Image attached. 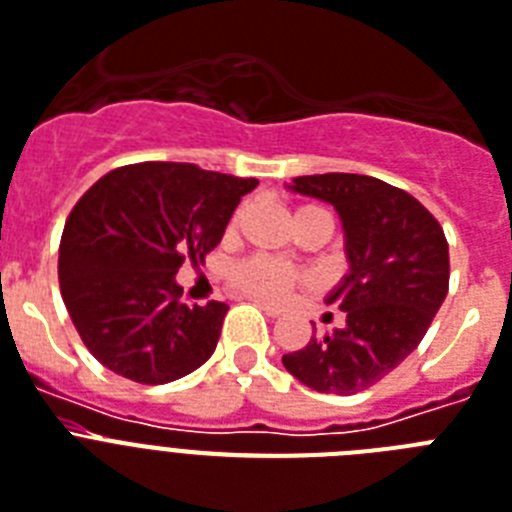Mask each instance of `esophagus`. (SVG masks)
<instances>
[{"label":"esophagus","instance_id":"obj_1","mask_svg":"<svg viewBox=\"0 0 512 512\" xmlns=\"http://www.w3.org/2000/svg\"><path fill=\"white\" fill-rule=\"evenodd\" d=\"M255 305L260 307V310H263V313L268 315V318H278V315L284 313L281 307H278V305H270V302H263V299H255Z\"/></svg>","mask_w":512,"mask_h":512}]
</instances>
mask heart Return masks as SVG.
<instances>
[{"label": "heart", "instance_id": "obj_1", "mask_svg": "<svg viewBox=\"0 0 512 512\" xmlns=\"http://www.w3.org/2000/svg\"><path fill=\"white\" fill-rule=\"evenodd\" d=\"M313 210H321V207H302L297 213H313ZM236 223H239V215L234 218V226ZM228 278H231V286L239 294L268 299V302H281V299L289 297L305 281V273H299L292 265L278 263L273 257L257 255L236 263L231 273H228Z\"/></svg>", "mask_w": 512, "mask_h": 512}]
</instances>
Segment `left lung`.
Here are the masks:
<instances>
[{"mask_svg":"<svg viewBox=\"0 0 512 512\" xmlns=\"http://www.w3.org/2000/svg\"><path fill=\"white\" fill-rule=\"evenodd\" d=\"M286 189L339 213L347 273L326 305L347 321L284 355V368L315 392H363L421 344L439 313L450 286L444 231L418 199L373 176H299Z\"/></svg>","mask_w":512,"mask_h":512,"instance_id":"obj_1","label":"left lung"}]
</instances>
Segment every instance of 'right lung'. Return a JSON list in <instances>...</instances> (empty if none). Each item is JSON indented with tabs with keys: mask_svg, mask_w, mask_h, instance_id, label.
I'll use <instances>...</instances> for the list:
<instances>
[{
	"mask_svg": "<svg viewBox=\"0 0 512 512\" xmlns=\"http://www.w3.org/2000/svg\"><path fill=\"white\" fill-rule=\"evenodd\" d=\"M257 184L191 162H141L78 199L57 273L70 321L99 363L139 384H168L210 360L228 305H184L176 273L218 247Z\"/></svg>",
	"mask_w": 512,
	"mask_h": 512,
	"instance_id": "right-lung-1",
	"label": "right lung"
}]
</instances>
